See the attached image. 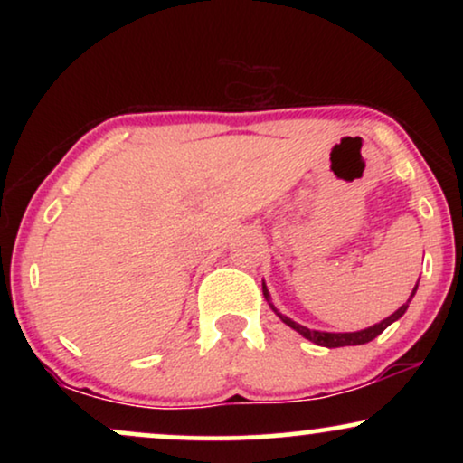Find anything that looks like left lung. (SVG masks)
Wrapping results in <instances>:
<instances>
[{"mask_svg": "<svg viewBox=\"0 0 463 463\" xmlns=\"http://www.w3.org/2000/svg\"><path fill=\"white\" fill-rule=\"evenodd\" d=\"M415 290H417V287L413 288V293H411L409 301L413 299ZM263 295H265V299H268L269 307L274 309L276 316L284 322V325H288L290 328H295L297 333L303 335V337H306V339L314 341V344H318V345H325V347H344V345H363V344H369V341L375 339L377 335H382V333L385 331V328H388V326L392 325V322L401 318V316H402L404 312H407V307H409V301H407L401 309H396V312L392 314L390 318L382 320V322H379V325H375V326L364 328V331H358V333H320V331H309V328L297 325V322H293L290 318H287V316H284V314L278 312V309L274 307V303H271V299H269V293H268V288H265V284H263Z\"/></svg>", "mask_w": 463, "mask_h": 463, "instance_id": "left-lung-1", "label": "left lung"}]
</instances>
